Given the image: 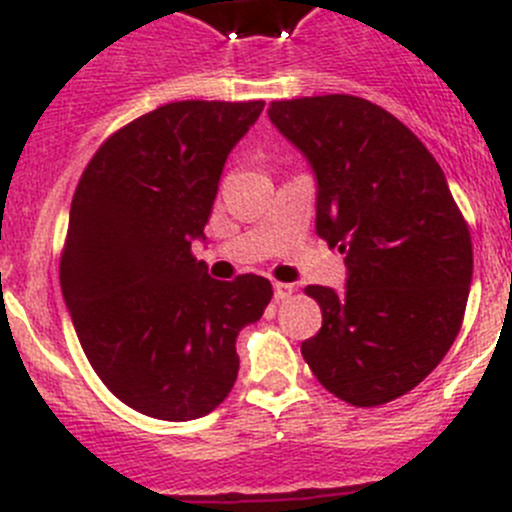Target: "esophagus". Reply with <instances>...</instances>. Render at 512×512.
<instances>
[{
  "label": "esophagus",
  "mask_w": 512,
  "mask_h": 512,
  "mask_svg": "<svg viewBox=\"0 0 512 512\" xmlns=\"http://www.w3.org/2000/svg\"><path fill=\"white\" fill-rule=\"evenodd\" d=\"M294 294V287L287 285V282H275V299L277 302H285Z\"/></svg>",
  "instance_id": "1"
}]
</instances>
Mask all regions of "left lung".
Wrapping results in <instances>:
<instances>
[{"instance_id": "obj_1", "label": "left lung", "mask_w": 512, "mask_h": 512, "mask_svg": "<svg viewBox=\"0 0 512 512\" xmlns=\"http://www.w3.org/2000/svg\"><path fill=\"white\" fill-rule=\"evenodd\" d=\"M270 121L312 163L317 232L347 255L344 292L304 289L322 309L304 361L337 399L389 404L421 384L461 332L473 277L466 218L414 131L366 98L272 101Z\"/></svg>"}]
</instances>
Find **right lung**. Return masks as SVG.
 Masks as SVG:
<instances>
[{
  "instance_id": "1",
  "label": "right lung",
  "mask_w": 512,
  "mask_h": 512,
  "mask_svg": "<svg viewBox=\"0 0 512 512\" xmlns=\"http://www.w3.org/2000/svg\"><path fill=\"white\" fill-rule=\"evenodd\" d=\"M265 101H173L133 118L89 160L59 262L76 337L116 399L160 421L218 409L235 386V339L270 280H213L193 255L227 153Z\"/></svg>"
}]
</instances>
